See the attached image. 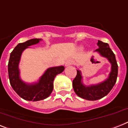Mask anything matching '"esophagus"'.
I'll use <instances>...</instances> for the list:
<instances>
[{
	"mask_svg": "<svg viewBox=\"0 0 128 128\" xmlns=\"http://www.w3.org/2000/svg\"><path fill=\"white\" fill-rule=\"evenodd\" d=\"M74 64V61L72 60H68L66 61V64H65V66H70L72 64Z\"/></svg>",
	"mask_w": 128,
	"mask_h": 128,
	"instance_id": "esophagus-1",
	"label": "esophagus"
}]
</instances>
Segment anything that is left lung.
I'll return each instance as SVG.
<instances>
[{
	"label": "left lung",
	"mask_w": 128,
	"mask_h": 128,
	"mask_svg": "<svg viewBox=\"0 0 128 128\" xmlns=\"http://www.w3.org/2000/svg\"><path fill=\"white\" fill-rule=\"evenodd\" d=\"M97 52L102 56L105 57L111 64V71L108 78L104 82L96 85L86 86L82 82V75L80 70H77V75L73 80V88L78 96L86 100H96L105 96L112 89L116 84L118 76V64L115 54L110 49L108 43L98 40Z\"/></svg>",
	"instance_id": "8db88e82"
}]
</instances>
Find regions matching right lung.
<instances>
[{
  "label": "right lung",
  "instance_id": "add662e5",
  "mask_svg": "<svg viewBox=\"0 0 128 128\" xmlns=\"http://www.w3.org/2000/svg\"><path fill=\"white\" fill-rule=\"evenodd\" d=\"M40 40V39H32L19 43L10 53L8 64L10 85L16 93L24 100L38 101L49 96L53 90L54 78L64 70L63 66L49 68L40 77L39 82L34 84H26L21 80L18 66L22 54L28 46L37 44Z\"/></svg>",
  "mask_w": 128,
  "mask_h": 128
}]
</instances>
